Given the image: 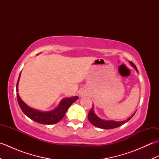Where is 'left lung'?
<instances>
[{"label": "left lung", "mask_w": 159, "mask_h": 159, "mask_svg": "<svg viewBox=\"0 0 159 159\" xmlns=\"http://www.w3.org/2000/svg\"><path fill=\"white\" fill-rule=\"evenodd\" d=\"M130 63L134 67V69H135L138 72V70L136 66L131 61H130ZM93 107L92 106V108L90 109L89 112L88 113V116H87V118H88V120H89L90 122L92 123L93 125H94V126L98 127V128H102V129H113V128H116L119 127V126H121V125H123L126 122H127L128 121H129L131 119V118L133 117V116H134V113H134L133 115V116L128 118L127 120H125V121H107V120H101L100 118L98 117L93 112Z\"/></svg>", "instance_id": "obj_1"}]
</instances>
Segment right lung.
<instances>
[{"label":"right lung","instance_id":"1","mask_svg":"<svg viewBox=\"0 0 159 159\" xmlns=\"http://www.w3.org/2000/svg\"><path fill=\"white\" fill-rule=\"evenodd\" d=\"M20 74L19 75L18 82H17L16 85V95L19 106L20 107V109L23 111V113H25L26 116L29 117L30 119L36 121V122L47 125L53 124L59 122V121L64 117V116H65L66 111L68 109V108L70 107L71 104L75 102V101L79 98L78 96H74L72 98H64L63 100L61 101L59 107H57L56 109L52 111H49V112H42V111L33 109L32 108L26 105V104L21 100V98H20L18 95V85Z\"/></svg>","mask_w":159,"mask_h":159}]
</instances>
